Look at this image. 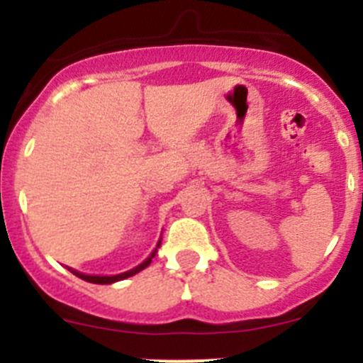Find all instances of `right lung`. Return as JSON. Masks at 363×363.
Wrapping results in <instances>:
<instances>
[{
  "label": "right lung",
  "mask_w": 363,
  "mask_h": 363,
  "mask_svg": "<svg viewBox=\"0 0 363 363\" xmlns=\"http://www.w3.org/2000/svg\"><path fill=\"white\" fill-rule=\"evenodd\" d=\"M156 247H160V242H158V246H156ZM155 255H156V250L152 251V255L149 256V258L145 259V262H142L140 265L135 267V269H131V270H128V272L117 274V276H87V274H80V272H77V270H72V269H68V270H72V272L75 274V276H79L80 279L87 281V283L112 284V283H116V281H123V279H126V277H131V276H135V274H137V272H140V270H144L145 267H149V263H151V259L155 258Z\"/></svg>",
  "instance_id": "obj_1"
}]
</instances>
